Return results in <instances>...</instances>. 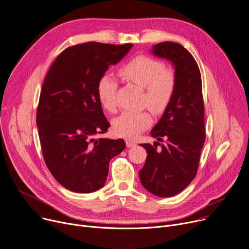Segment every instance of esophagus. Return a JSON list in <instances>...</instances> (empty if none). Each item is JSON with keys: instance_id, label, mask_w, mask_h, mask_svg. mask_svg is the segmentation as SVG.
Returning <instances> with one entry per match:
<instances>
[{"instance_id": "esophagus-1", "label": "esophagus", "mask_w": 249, "mask_h": 249, "mask_svg": "<svg viewBox=\"0 0 249 249\" xmlns=\"http://www.w3.org/2000/svg\"><path fill=\"white\" fill-rule=\"evenodd\" d=\"M136 145H137L136 142H134V141H132V140H130V139H126V146H127L128 148L135 147Z\"/></svg>"}]
</instances>
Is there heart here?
I'll use <instances>...</instances> for the list:
<instances>
[{
  "mask_svg": "<svg viewBox=\"0 0 249 249\" xmlns=\"http://www.w3.org/2000/svg\"><path fill=\"white\" fill-rule=\"evenodd\" d=\"M120 76L139 86L144 91V102L155 112H163L170 103L175 91L176 79L173 72L166 70L163 61L140 55L126 63L119 71ZM116 80L108 74L103 75L97 84V95L102 107L113 112L116 109ZM147 112L125 111L113 120V132L117 136L133 138L151 125Z\"/></svg>",
  "mask_w": 249,
  "mask_h": 249,
  "instance_id": "heart-1",
  "label": "heart"
}]
</instances>
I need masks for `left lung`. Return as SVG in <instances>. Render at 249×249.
Wrapping results in <instances>:
<instances>
[{
  "instance_id": "1",
  "label": "left lung",
  "mask_w": 249,
  "mask_h": 249,
  "mask_svg": "<svg viewBox=\"0 0 249 249\" xmlns=\"http://www.w3.org/2000/svg\"><path fill=\"white\" fill-rule=\"evenodd\" d=\"M151 53L172 63L176 86L161 119L150 132L157 142L140 144L148 155L139 177L148 192L169 197L185 190L196 175L206 140L201 76L194 56L182 44L160 42ZM158 144L161 147L157 148Z\"/></svg>"
}]
</instances>
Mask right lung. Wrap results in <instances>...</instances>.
Returning <instances> with one entry per match:
<instances>
[{
    "label": "right lung",
    "mask_w": 249,
    "mask_h": 249,
    "mask_svg": "<svg viewBox=\"0 0 249 249\" xmlns=\"http://www.w3.org/2000/svg\"><path fill=\"white\" fill-rule=\"evenodd\" d=\"M132 47L89 41L67 48L43 81L36 113L42 156L54 178L71 192L101 189L110 160L126 147L123 139L95 138L110 126L97 84L109 66L118 63Z\"/></svg>",
    "instance_id": "add662e5"
}]
</instances>
